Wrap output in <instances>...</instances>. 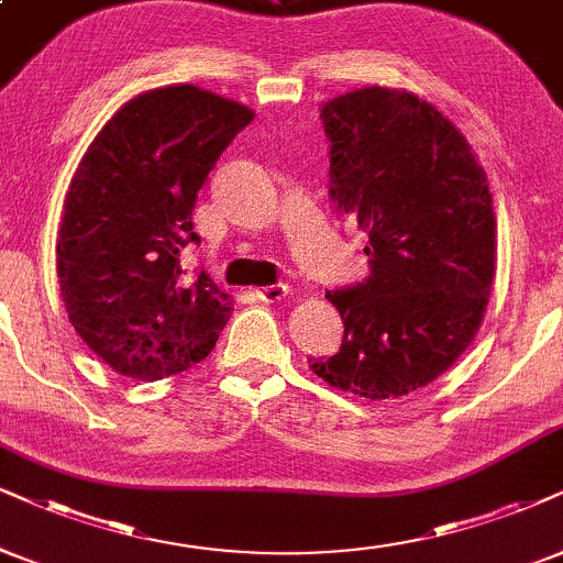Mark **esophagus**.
<instances>
[{
	"instance_id": "34e87169",
	"label": "esophagus",
	"mask_w": 563,
	"mask_h": 563,
	"mask_svg": "<svg viewBox=\"0 0 563 563\" xmlns=\"http://www.w3.org/2000/svg\"><path fill=\"white\" fill-rule=\"evenodd\" d=\"M287 295H289L287 284H268V287L258 289V297L263 302H282Z\"/></svg>"
}]
</instances>
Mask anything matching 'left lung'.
<instances>
[{
	"label": "left lung",
	"mask_w": 563,
	"mask_h": 563,
	"mask_svg": "<svg viewBox=\"0 0 563 563\" xmlns=\"http://www.w3.org/2000/svg\"><path fill=\"white\" fill-rule=\"evenodd\" d=\"M329 196L367 232L371 276L329 292L344 323L325 384L365 399L428 386L481 329L496 276V217L473 145L433 103L360 88L321 107Z\"/></svg>",
	"instance_id": "left-lung-1"
}]
</instances>
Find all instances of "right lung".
<instances>
[{
  "mask_svg": "<svg viewBox=\"0 0 563 563\" xmlns=\"http://www.w3.org/2000/svg\"><path fill=\"white\" fill-rule=\"evenodd\" d=\"M253 112L196 86L130 99L88 145L65 196L57 276L69 323L112 371L158 380L213 350L232 313L183 250L221 151Z\"/></svg>",
  "mask_w": 563,
  "mask_h": 563,
  "instance_id": "add662e5",
  "label": "right lung"
}]
</instances>
